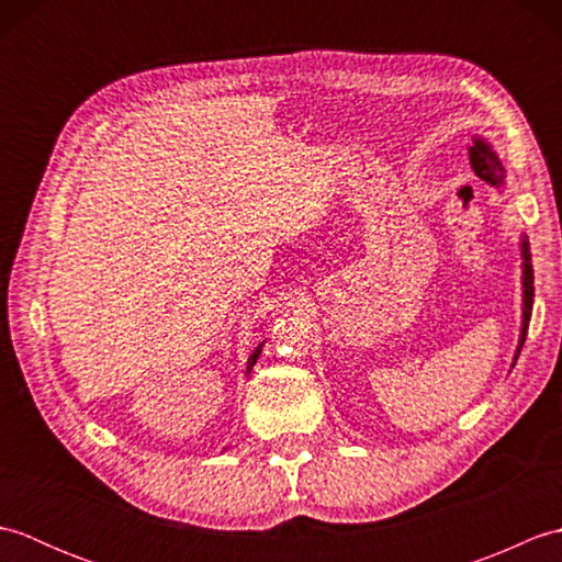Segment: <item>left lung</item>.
<instances>
[{
	"label": "left lung",
	"instance_id": "left-lung-1",
	"mask_svg": "<svg viewBox=\"0 0 562 562\" xmlns=\"http://www.w3.org/2000/svg\"><path fill=\"white\" fill-rule=\"evenodd\" d=\"M469 159L473 171L487 186L493 188H505V169L499 164V157L495 149L491 147V142H485L483 137H473V147H469ZM521 333H519V348L521 350L524 340H527V328H529V318H531V306H533V268H531V250H529V238L521 236ZM517 360V357H515Z\"/></svg>",
	"mask_w": 562,
	"mask_h": 562
}]
</instances>
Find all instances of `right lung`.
<instances>
[{
  "instance_id": "1",
  "label": "right lung",
  "mask_w": 562,
  "mask_h": 562,
  "mask_svg": "<svg viewBox=\"0 0 562 562\" xmlns=\"http://www.w3.org/2000/svg\"><path fill=\"white\" fill-rule=\"evenodd\" d=\"M260 350H262V342H260V345H258V348L254 350V355H250V357H248V367H246V372H250V369H254L256 360H258V357H260Z\"/></svg>"
}]
</instances>
